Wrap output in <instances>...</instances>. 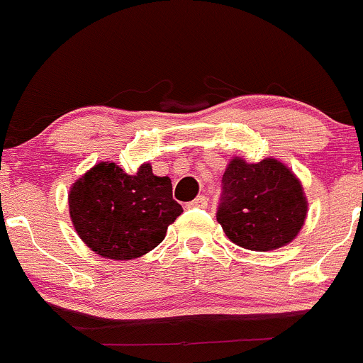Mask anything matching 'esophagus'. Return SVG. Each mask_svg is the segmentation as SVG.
<instances>
[{
	"instance_id": "34e87169",
	"label": "esophagus",
	"mask_w": 363,
	"mask_h": 363,
	"mask_svg": "<svg viewBox=\"0 0 363 363\" xmlns=\"http://www.w3.org/2000/svg\"><path fill=\"white\" fill-rule=\"evenodd\" d=\"M208 206V198L206 196H198L196 200L188 203V208H206Z\"/></svg>"
}]
</instances>
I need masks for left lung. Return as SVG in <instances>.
<instances>
[{"label":"left lung","mask_w":363,"mask_h":363,"mask_svg":"<svg viewBox=\"0 0 363 363\" xmlns=\"http://www.w3.org/2000/svg\"><path fill=\"white\" fill-rule=\"evenodd\" d=\"M306 217L300 181L281 162L234 158L222 175L217 222L246 250L269 252L291 242Z\"/></svg>","instance_id":"obj_1"}]
</instances>
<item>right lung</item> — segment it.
Wrapping results in <instances>:
<instances>
[{
  "instance_id": "obj_1",
  "label": "right lung",
  "mask_w": 363,
  "mask_h": 363,
  "mask_svg": "<svg viewBox=\"0 0 363 363\" xmlns=\"http://www.w3.org/2000/svg\"><path fill=\"white\" fill-rule=\"evenodd\" d=\"M69 206L81 240L113 260H130L157 248L167 227L182 213L170 179L155 175L150 163L136 175L115 163H98L72 186Z\"/></svg>"
}]
</instances>
